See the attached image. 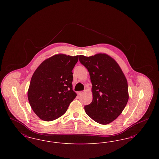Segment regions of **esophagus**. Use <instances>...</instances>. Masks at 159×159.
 Segmentation results:
<instances>
[{
  "label": "esophagus",
  "instance_id": "1",
  "mask_svg": "<svg viewBox=\"0 0 159 159\" xmlns=\"http://www.w3.org/2000/svg\"><path fill=\"white\" fill-rule=\"evenodd\" d=\"M83 93V91H79V92H77V95H79V96L82 95Z\"/></svg>",
  "mask_w": 159,
  "mask_h": 159
}]
</instances>
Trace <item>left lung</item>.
Returning <instances> with one entry per match:
<instances>
[{
	"label": "left lung",
	"mask_w": 159,
	"mask_h": 159,
	"mask_svg": "<svg viewBox=\"0 0 159 159\" xmlns=\"http://www.w3.org/2000/svg\"><path fill=\"white\" fill-rule=\"evenodd\" d=\"M79 61L88 69L92 84L93 99L84 106L85 112L99 124H108L117 118L127 104V80L117 62L107 54L80 55Z\"/></svg>",
	"instance_id": "8db88e82"
}]
</instances>
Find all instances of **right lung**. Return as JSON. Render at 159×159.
Masks as SVG:
<instances>
[{"instance_id":"right-lung-1","label":"right lung","mask_w":159,"mask_h":159,"mask_svg":"<svg viewBox=\"0 0 159 159\" xmlns=\"http://www.w3.org/2000/svg\"><path fill=\"white\" fill-rule=\"evenodd\" d=\"M78 60V55H55L44 61L33 73L28 99L40 119L49 121L59 118L76 98L72 70Z\"/></svg>"}]
</instances>
